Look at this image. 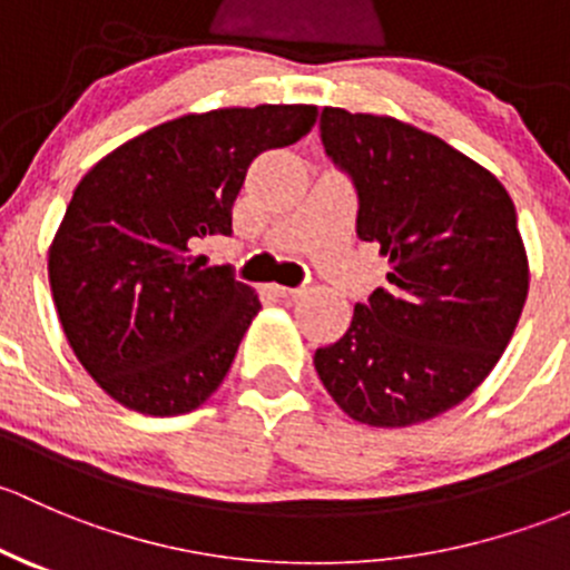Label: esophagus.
Instances as JSON below:
<instances>
[{
  "label": "esophagus",
  "instance_id": "34e87169",
  "mask_svg": "<svg viewBox=\"0 0 570 570\" xmlns=\"http://www.w3.org/2000/svg\"><path fill=\"white\" fill-rule=\"evenodd\" d=\"M272 293H277V296H283V298H296V296H302V287H287V285H272Z\"/></svg>",
  "mask_w": 570,
  "mask_h": 570
}]
</instances>
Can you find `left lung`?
<instances>
[{"mask_svg": "<svg viewBox=\"0 0 570 570\" xmlns=\"http://www.w3.org/2000/svg\"><path fill=\"white\" fill-rule=\"evenodd\" d=\"M321 139L354 178L356 233L390 257V285L315 351V371L362 425L433 420L489 379L524 309L513 199L494 173L397 117L326 107Z\"/></svg>", "mask_w": 570, "mask_h": 570, "instance_id": "8db88e82", "label": "left lung"}]
</instances>
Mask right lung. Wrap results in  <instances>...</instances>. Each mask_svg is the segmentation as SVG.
<instances>
[{
  "label": "right lung",
  "mask_w": 570,
  "mask_h": 570,
  "mask_svg": "<svg viewBox=\"0 0 570 570\" xmlns=\"http://www.w3.org/2000/svg\"><path fill=\"white\" fill-rule=\"evenodd\" d=\"M313 104L189 111L128 139L76 186L49 246V285L76 360L131 412L203 406L261 298L191 244L233 225L246 169L313 131Z\"/></svg>",
  "instance_id": "add662e5"
}]
</instances>
